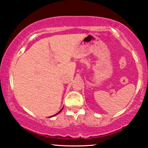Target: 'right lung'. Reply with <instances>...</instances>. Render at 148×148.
Here are the masks:
<instances>
[{"label": "right lung", "instance_id": "add662e5", "mask_svg": "<svg viewBox=\"0 0 148 148\" xmlns=\"http://www.w3.org/2000/svg\"><path fill=\"white\" fill-rule=\"evenodd\" d=\"M62 109H63V107H62V109H61V110H60V111L58 112V113H56V114H55V115H52V116H50V118H51V117H53V116H56V115H58V113H60V112H61V111H62Z\"/></svg>", "mask_w": 148, "mask_h": 148}]
</instances>
